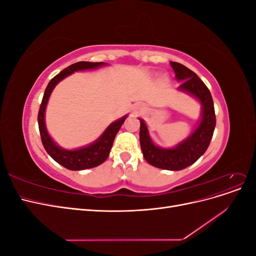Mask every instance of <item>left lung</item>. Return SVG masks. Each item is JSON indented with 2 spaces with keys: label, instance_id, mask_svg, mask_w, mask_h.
<instances>
[{
  "label": "left lung",
  "instance_id": "obj_1",
  "mask_svg": "<svg viewBox=\"0 0 256 256\" xmlns=\"http://www.w3.org/2000/svg\"><path fill=\"white\" fill-rule=\"evenodd\" d=\"M170 64L174 69L176 79L184 81L178 88L196 97L202 104V120L187 140L170 150L160 148L152 143L148 129L143 120H140V144L143 156L150 164L164 170L180 171L194 164L208 148L216 127V114L210 92L196 74L177 62H170Z\"/></svg>",
  "mask_w": 256,
  "mask_h": 256
}]
</instances>
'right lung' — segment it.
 <instances>
[{
	"label": "right lung",
	"instance_id": "obj_1",
	"mask_svg": "<svg viewBox=\"0 0 256 256\" xmlns=\"http://www.w3.org/2000/svg\"><path fill=\"white\" fill-rule=\"evenodd\" d=\"M102 65H104L102 62H99V63H92V62H78V63H74L70 66H68L64 70H62L58 74L54 76L53 79H51L47 88L44 90V94L42 100L37 120L42 145L53 160H56L58 164L63 166L64 168L72 170V171H79V170L95 168L98 166L99 164H102V162H104L106 158L109 157L116 134L118 132V130L120 129L122 122L127 118V116H124L120 120L112 122L95 143L76 150H66L60 148V147H58L54 143L47 132V129H46L44 125L46 106H47L48 100L53 88H56V85L60 80H63L67 76L72 74L74 72L84 70V69H92Z\"/></svg>",
	"mask_w": 256,
	"mask_h": 256
}]
</instances>
